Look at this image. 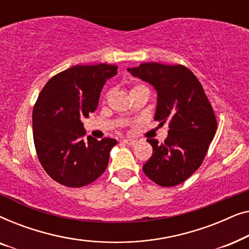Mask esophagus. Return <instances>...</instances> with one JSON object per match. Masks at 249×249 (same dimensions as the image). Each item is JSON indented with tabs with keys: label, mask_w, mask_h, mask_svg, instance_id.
Segmentation results:
<instances>
[{
	"label": "esophagus",
	"mask_w": 249,
	"mask_h": 249,
	"mask_svg": "<svg viewBox=\"0 0 249 249\" xmlns=\"http://www.w3.org/2000/svg\"><path fill=\"white\" fill-rule=\"evenodd\" d=\"M122 142H124V144H127V145H130V146H134V145L137 144V141H136V139H129V138H124V139H122Z\"/></svg>",
	"instance_id": "esophagus-1"
}]
</instances>
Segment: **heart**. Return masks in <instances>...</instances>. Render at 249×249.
I'll return each instance as SVG.
<instances>
[{
	"instance_id": "1",
	"label": "heart",
	"mask_w": 249,
	"mask_h": 249,
	"mask_svg": "<svg viewBox=\"0 0 249 249\" xmlns=\"http://www.w3.org/2000/svg\"><path fill=\"white\" fill-rule=\"evenodd\" d=\"M142 87H145L144 85H136L135 87H132V89H131V91H134V90H136V89H138V88H142Z\"/></svg>"
}]
</instances>
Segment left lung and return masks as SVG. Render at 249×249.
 Segmentation results:
<instances>
[{
  "label": "left lung",
  "instance_id": "obj_1",
  "mask_svg": "<svg viewBox=\"0 0 249 249\" xmlns=\"http://www.w3.org/2000/svg\"><path fill=\"white\" fill-rule=\"evenodd\" d=\"M132 76L158 91L154 120L169 122L164 142L147 139L153 154L142 166L152 181L162 187L182 183L202 165L216 131V119L199 80L188 68L158 62L128 68Z\"/></svg>",
  "mask_w": 249,
  "mask_h": 249
}]
</instances>
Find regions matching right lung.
<instances>
[{
  "label": "right lung",
  "mask_w": 249,
  "mask_h": 249,
  "mask_svg": "<svg viewBox=\"0 0 249 249\" xmlns=\"http://www.w3.org/2000/svg\"><path fill=\"white\" fill-rule=\"evenodd\" d=\"M118 67L74 66L55 74L40 91L33 110V135L40 164L53 180L72 188L95 181L107 169L117 141L86 134L83 118L96 110L104 84Z\"/></svg>",
  "instance_id": "obj_1"
}]
</instances>
